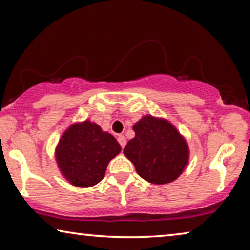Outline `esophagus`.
Listing matches in <instances>:
<instances>
[{"label":"esophagus","mask_w":250,"mask_h":250,"mask_svg":"<svg viewBox=\"0 0 250 250\" xmlns=\"http://www.w3.org/2000/svg\"><path fill=\"white\" fill-rule=\"evenodd\" d=\"M118 141H119V144H120L121 148H125V144H126L125 136H119V137H118Z\"/></svg>","instance_id":"1"}]
</instances>
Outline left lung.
<instances>
[{
  "label": "left lung",
  "instance_id": "obj_1",
  "mask_svg": "<svg viewBox=\"0 0 250 250\" xmlns=\"http://www.w3.org/2000/svg\"><path fill=\"white\" fill-rule=\"evenodd\" d=\"M136 133L124 153L141 178L154 185L176 180L189 161L184 137L165 119L146 116L133 125Z\"/></svg>",
  "mask_w": 250,
  "mask_h": 250
}]
</instances>
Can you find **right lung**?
<instances>
[{"instance_id":"right-lung-1","label":"right lung","mask_w":250,"mask_h":250,"mask_svg":"<svg viewBox=\"0 0 250 250\" xmlns=\"http://www.w3.org/2000/svg\"><path fill=\"white\" fill-rule=\"evenodd\" d=\"M121 151L112 134L94 122L74 124L62 134L55 149L61 173L75 187H92L104 179L106 166Z\"/></svg>"}]
</instances>
